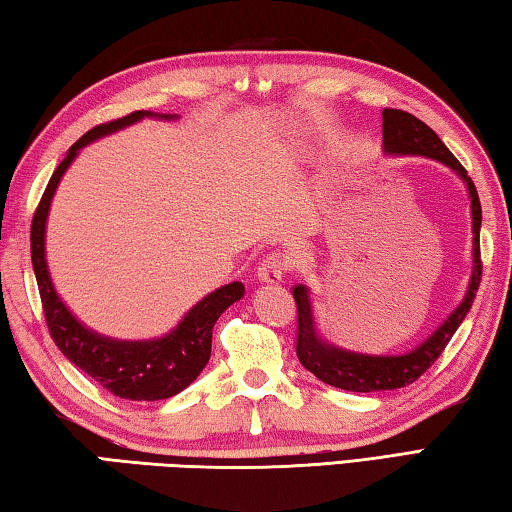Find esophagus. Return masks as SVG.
I'll list each match as a JSON object with an SVG mask.
<instances>
[{
    "instance_id": "1",
    "label": "esophagus",
    "mask_w": 512,
    "mask_h": 512,
    "mask_svg": "<svg viewBox=\"0 0 512 512\" xmlns=\"http://www.w3.org/2000/svg\"><path fill=\"white\" fill-rule=\"evenodd\" d=\"M289 271V259L284 253H271L262 259V264L257 268V275L262 282L277 284L282 282L284 273Z\"/></svg>"
}]
</instances>
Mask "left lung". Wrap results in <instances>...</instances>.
Returning <instances> with one entry per match:
<instances>
[{
    "mask_svg": "<svg viewBox=\"0 0 512 512\" xmlns=\"http://www.w3.org/2000/svg\"><path fill=\"white\" fill-rule=\"evenodd\" d=\"M381 128H384V151L391 155H424V158H433L443 162L445 167L454 169L458 176L463 178L467 185V192L472 198V277L470 287L461 305H458L452 314L445 318V323L433 332L427 341L420 343L418 348H413L406 354H361L352 350L336 348L329 341L320 336L314 309H311L309 289L305 284H296L293 287V300L298 307V343L296 354L302 366L309 372L325 381L329 386L343 388V391L352 393H375V391H395V388H404L413 384L415 379H420L427 372L433 361H436L447 343L452 341L458 325L463 323V318L470 311L476 291L481 284V244H479V232H481V203L479 194L472 178L467 176L463 164L454 158V153L447 149L443 140L431 131V128L420 121L411 112L386 108L381 112Z\"/></svg>",
    "mask_w": 512,
    "mask_h": 512,
    "instance_id": "1",
    "label": "left lung"
}]
</instances>
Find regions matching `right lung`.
Masks as SVG:
<instances>
[{
    "instance_id": "right-lung-1",
    "label": "right lung",
    "mask_w": 512,
    "mask_h": 512,
    "mask_svg": "<svg viewBox=\"0 0 512 512\" xmlns=\"http://www.w3.org/2000/svg\"><path fill=\"white\" fill-rule=\"evenodd\" d=\"M144 117H162L173 119V115H153L149 110H137L131 115L108 121V124L94 126L85 133L79 142L69 146L65 160L58 164L54 176L42 194L31 221V262L33 273L38 280V291L42 300V311L49 327V334L58 350L74 363L76 368L97 381L112 395L124 397V400L153 402L167 400L187 388L201 375V370L210 361L212 352V327L219 316L232 302L244 296V284L232 282L225 287L212 291L201 302L187 311L176 329L164 334L162 339L153 341H117L110 336H101L92 332L72 316L63 300L51 284L47 259H45V225L51 198L56 187L67 171L69 164L76 158L85 144L99 140L140 121Z\"/></svg>"
}]
</instances>
